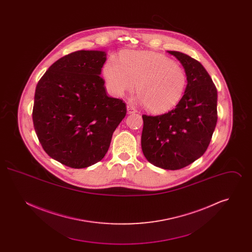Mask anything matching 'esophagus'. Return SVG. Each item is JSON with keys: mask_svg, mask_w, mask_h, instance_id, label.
<instances>
[{"mask_svg": "<svg viewBox=\"0 0 252 252\" xmlns=\"http://www.w3.org/2000/svg\"><path fill=\"white\" fill-rule=\"evenodd\" d=\"M126 110H127V113H128V114H132V113H135V112H136L135 108H133L130 105H127V106H126Z\"/></svg>", "mask_w": 252, "mask_h": 252, "instance_id": "obj_1", "label": "esophagus"}]
</instances>
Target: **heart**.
<instances>
[{"mask_svg":"<svg viewBox=\"0 0 252 252\" xmlns=\"http://www.w3.org/2000/svg\"><path fill=\"white\" fill-rule=\"evenodd\" d=\"M121 63L114 58L105 64L103 73L108 91L116 97L132 92L135 83L138 101L153 113L176 107L182 98L185 71L166 56L148 51H124Z\"/></svg>","mask_w":252,"mask_h":252,"instance_id":"obj_1","label":"heart"}]
</instances>
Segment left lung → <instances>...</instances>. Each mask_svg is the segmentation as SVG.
<instances>
[{
  "instance_id": "8db88e82",
  "label": "left lung",
  "mask_w": 252,
  "mask_h": 252,
  "mask_svg": "<svg viewBox=\"0 0 252 252\" xmlns=\"http://www.w3.org/2000/svg\"><path fill=\"white\" fill-rule=\"evenodd\" d=\"M168 53L183 66L187 86L174 109L143 115L142 149L153 165L178 170L202 156L210 144L217 122V90L200 62L180 52Z\"/></svg>"
}]
</instances>
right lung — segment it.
<instances>
[{
  "instance_id": "add662e5",
  "label": "right lung",
  "mask_w": 252,
  "mask_h": 252,
  "mask_svg": "<svg viewBox=\"0 0 252 252\" xmlns=\"http://www.w3.org/2000/svg\"><path fill=\"white\" fill-rule=\"evenodd\" d=\"M106 60L104 51L73 52L57 60L36 85V136L49 156L66 166L100 161L126 114V104L107 94L100 76Z\"/></svg>"
}]
</instances>
